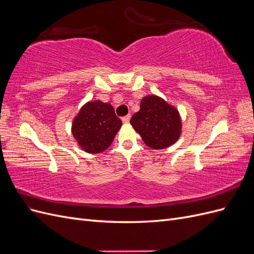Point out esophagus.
I'll return each mask as SVG.
<instances>
[{"mask_svg":"<svg viewBox=\"0 0 254 254\" xmlns=\"http://www.w3.org/2000/svg\"><path fill=\"white\" fill-rule=\"evenodd\" d=\"M130 114H128V115H126V117H124V118H122V121H123V123H125V124H127V123H129V121H130Z\"/></svg>","mask_w":254,"mask_h":254,"instance_id":"1","label":"esophagus"}]
</instances>
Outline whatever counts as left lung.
I'll return each mask as SVG.
<instances>
[{
    "label": "left lung",
    "mask_w": 254,
    "mask_h": 254,
    "mask_svg": "<svg viewBox=\"0 0 254 254\" xmlns=\"http://www.w3.org/2000/svg\"><path fill=\"white\" fill-rule=\"evenodd\" d=\"M130 124L145 144L153 149H162L173 145L181 133L178 110L156 95L142 99L140 111L132 115Z\"/></svg>",
    "instance_id": "1"
}]
</instances>
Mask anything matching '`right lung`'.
Returning <instances> with one entry per match:
<instances>
[{"instance_id":"add662e5","label":"right lung","mask_w":254,"mask_h":254,"mask_svg":"<svg viewBox=\"0 0 254 254\" xmlns=\"http://www.w3.org/2000/svg\"><path fill=\"white\" fill-rule=\"evenodd\" d=\"M121 126L110 104L89 102L74 119L72 133L84 151L99 153L111 145Z\"/></svg>"}]
</instances>
